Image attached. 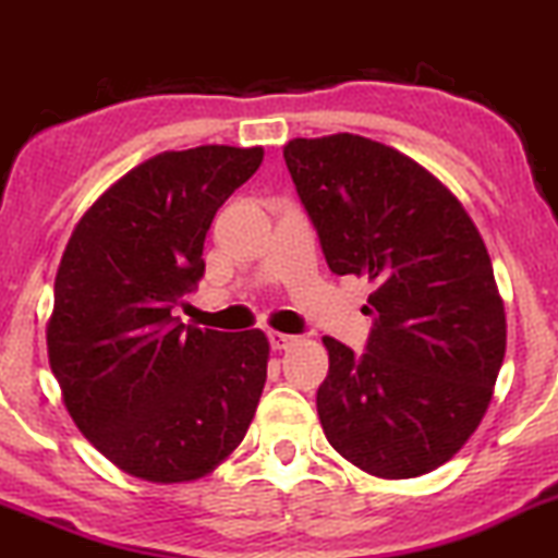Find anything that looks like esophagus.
Returning a JSON list of instances; mask_svg holds the SVG:
<instances>
[{
  "mask_svg": "<svg viewBox=\"0 0 558 558\" xmlns=\"http://www.w3.org/2000/svg\"><path fill=\"white\" fill-rule=\"evenodd\" d=\"M269 343H272V350H289L291 343H296V336H289V332H269Z\"/></svg>",
  "mask_w": 558,
  "mask_h": 558,
  "instance_id": "esophagus-1",
  "label": "esophagus"
}]
</instances>
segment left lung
<instances>
[{
    "instance_id": "8db88e82",
    "label": "left lung",
    "mask_w": 558,
    "mask_h": 558,
    "mask_svg": "<svg viewBox=\"0 0 558 558\" xmlns=\"http://www.w3.org/2000/svg\"><path fill=\"white\" fill-rule=\"evenodd\" d=\"M283 159L327 267L372 283L366 352L322 338L325 437L372 476L435 471L482 424L507 352L482 233L444 181L377 140L296 137Z\"/></svg>"
}]
</instances>
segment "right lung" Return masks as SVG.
Returning a JSON list of instances; mask_svg holds the SVG:
<instances>
[{
    "label": "right lung",
    "instance_id": "obj_1",
    "mask_svg": "<svg viewBox=\"0 0 558 558\" xmlns=\"http://www.w3.org/2000/svg\"><path fill=\"white\" fill-rule=\"evenodd\" d=\"M264 148L165 150L114 181L76 222L46 322L49 366L82 435L129 476L203 478L244 440L264 383L262 330L181 325L217 208Z\"/></svg>",
    "mask_w": 558,
    "mask_h": 558
}]
</instances>
